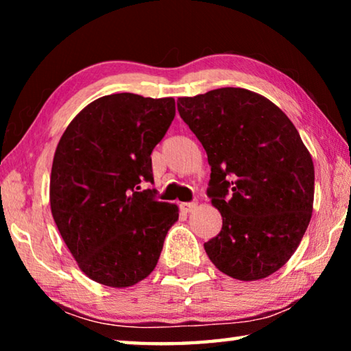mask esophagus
Returning <instances> with one entry per match:
<instances>
[{"mask_svg": "<svg viewBox=\"0 0 351 351\" xmlns=\"http://www.w3.org/2000/svg\"><path fill=\"white\" fill-rule=\"evenodd\" d=\"M197 206H198L197 201H193V203H182V204H181V210L189 213V212H192Z\"/></svg>", "mask_w": 351, "mask_h": 351, "instance_id": "esophagus-1", "label": "esophagus"}]
</instances>
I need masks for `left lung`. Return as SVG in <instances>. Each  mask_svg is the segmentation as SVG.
Listing matches in <instances>:
<instances>
[{
  "mask_svg": "<svg viewBox=\"0 0 351 351\" xmlns=\"http://www.w3.org/2000/svg\"><path fill=\"white\" fill-rule=\"evenodd\" d=\"M178 111L207 153V197L223 217L206 254L239 280L271 276L311 219L314 165L299 132L271 100L243 88L180 97Z\"/></svg>",
  "mask_w": 351,
  "mask_h": 351,
  "instance_id": "left-lung-1",
  "label": "left lung"
}]
</instances>
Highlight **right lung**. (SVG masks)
<instances>
[{
  "label": "right lung",
  "instance_id": "right-lung-1",
  "mask_svg": "<svg viewBox=\"0 0 351 351\" xmlns=\"http://www.w3.org/2000/svg\"><path fill=\"white\" fill-rule=\"evenodd\" d=\"M175 117V99L121 93L83 108L64 130L51 170V210L79 268L125 288L150 274L180 210L158 201L152 152Z\"/></svg>",
  "mask_w": 351,
  "mask_h": 351
}]
</instances>
